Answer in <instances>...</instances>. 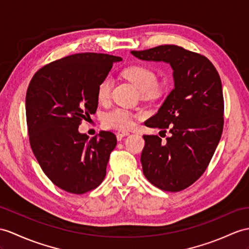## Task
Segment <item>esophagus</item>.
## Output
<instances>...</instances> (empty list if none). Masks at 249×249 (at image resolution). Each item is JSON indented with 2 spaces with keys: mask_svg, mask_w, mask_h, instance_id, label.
<instances>
[{
  "mask_svg": "<svg viewBox=\"0 0 249 249\" xmlns=\"http://www.w3.org/2000/svg\"><path fill=\"white\" fill-rule=\"evenodd\" d=\"M130 134V133L128 131H118L116 133V136H117V139L118 141H121L124 136H128Z\"/></svg>",
  "mask_w": 249,
  "mask_h": 249,
  "instance_id": "1",
  "label": "esophagus"
}]
</instances>
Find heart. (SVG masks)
<instances>
[{"label": "heart", "mask_w": 249, "mask_h": 249, "mask_svg": "<svg viewBox=\"0 0 249 249\" xmlns=\"http://www.w3.org/2000/svg\"><path fill=\"white\" fill-rule=\"evenodd\" d=\"M124 76L131 81L134 86L141 90L143 96H153L159 90L156 86V75L152 69L145 65L135 64L126 68L123 71ZM112 79L106 77L99 82L97 87V98L99 101L105 102L111 95ZM135 115L124 108H115L107 112L104 117V124L107 128L116 130L130 129L134 124Z\"/></svg>", "instance_id": "obj_1"}]
</instances>
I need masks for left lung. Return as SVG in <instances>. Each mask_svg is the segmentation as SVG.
Returning <instances> with one entry per match:
<instances>
[{
  "mask_svg": "<svg viewBox=\"0 0 249 249\" xmlns=\"http://www.w3.org/2000/svg\"><path fill=\"white\" fill-rule=\"evenodd\" d=\"M131 53L143 61L168 63L173 71V89L144 123L165 133L168 129L171 135L166 142L157 135H143L141 161L144 177L155 187L184 190L205 172L221 139L224 99L219 72L206 57L177 45Z\"/></svg>",
  "mask_w": 249,
  "mask_h": 249,
  "instance_id": "left-lung-1",
  "label": "left lung"
}]
</instances>
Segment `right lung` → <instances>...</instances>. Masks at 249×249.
Instances as JSON below:
<instances>
[{"instance_id": "add662e5", "label": "right lung", "mask_w": 249, "mask_h": 249, "mask_svg": "<svg viewBox=\"0 0 249 249\" xmlns=\"http://www.w3.org/2000/svg\"><path fill=\"white\" fill-rule=\"evenodd\" d=\"M120 61L107 53L71 54L40 69L28 86L30 147L46 177L70 193L93 190L106 178L116 136L100 131L89 138L78 128L82 119L96 113L97 87Z\"/></svg>"}]
</instances>
